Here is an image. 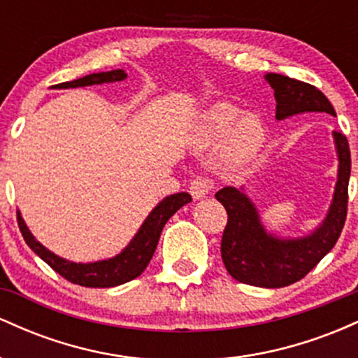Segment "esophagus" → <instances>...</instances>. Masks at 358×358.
Returning a JSON list of instances; mask_svg holds the SVG:
<instances>
[{
    "label": "esophagus",
    "mask_w": 358,
    "mask_h": 358,
    "mask_svg": "<svg viewBox=\"0 0 358 358\" xmlns=\"http://www.w3.org/2000/svg\"><path fill=\"white\" fill-rule=\"evenodd\" d=\"M212 188H213L212 180L202 178V176H199V178H195L190 183V193H192V196L195 200L205 199V196H207L208 193H210Z\"/></svg>",
    "instance_id": "esophagus-1"
}]
</instances>
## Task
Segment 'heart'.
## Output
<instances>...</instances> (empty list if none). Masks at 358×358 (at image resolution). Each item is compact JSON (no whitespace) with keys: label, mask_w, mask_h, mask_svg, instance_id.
<instances>
[{"label":"heart","mask_w":358,"mask_h":358,"mask_svg":"<svg viewBox=\"0 0 358 358\" xmlns=\"http://www.w3.org/2000/svg\"><path fill=\"white\" fill-rule=\"evenodd\" d=\"M195 141L199 148L222 145L224 165L231 170H241L261 153L266 143V129L254 114H244L229 102H217L200 116Z\"/></svg>","instance_id":"b5f03b06"}]
</instances>
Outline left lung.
Listing matches in <instances>:
<instances>
[{"instance_id": "left-lung-1", "label": "left lung", "mask_w": 358, "mask_h": 358, "mask_svg": "<svg viewBox=\"0 0 358 358\" xmlns=\"http://www.w3.org/2000/svg\"><path fill=\"white\" fill-rule=\"evenodd\" d=\"M264 79L274 90L278 121L303 113L335 116L334 106L313 85L273 72L266 73ZM331 136L338 159L334 196L323 220L305 236L285 237L268 231L256 203L245 193V185L224 187L215 193L229 215L220 252L225 269L234 279L257 287L289 286L305 278L334 249L347 219L352 162L347 138L338 131Z\"/></svg>"}]
</instances>
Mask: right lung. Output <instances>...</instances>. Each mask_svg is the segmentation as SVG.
<instances>
[{"mask_svg": "<svg viewBox=\"0 0 358 358\" xmlns=\"http://www.w3.org/2000/svg\"><path fill=\"white\" fill-rule=\"evenodd\" d=\"M127 79V72L121 71H109V72H97L89 73L82 79L64 82V84L55 85V89H76V87H87V85H101L110 84V82H122ZM190 193L180 192L175 195H168L162 202L156 203V207L148 213L145 222L138 232L134 234L133 239L127 242V245L116 256L101 259L94 262H76L69 259L57 256L50 249H47L36 237L30 232L27 222L23 220L22 212L18 213V225L24 242L28 244L34 252L40 259H43L53 271L65 278L73 285H80L85 287H113L124 285L127 281H133L138 276H141L143 271L150 264L153 257L156 245H158L159 236H162L163 227L170 217L176 213V210L183 205L190 203Z\"/></svg>", "mask_w": 358, "mask_h": 358, "instance_id": "obj_1", "label": "right lung"}]
</instances>
